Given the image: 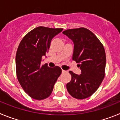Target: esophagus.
<instances>
[{"label":"esophagus","mask_w":120,"mask_h":120,"mask_svg":"<svg viewBox=\"0 0 120 120\" xmlns=\"http://www.w3.org/2000/svg\"><path fill=\"white\" fill-rule=\"evenodd\" d=\"M67 72L66 71H64V70H62V73H66Z\"/></svg>","instance_id":"34e87169"}]
</instances>
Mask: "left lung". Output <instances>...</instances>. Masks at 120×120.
I'll list each match as a JSON object with an SVG mask.
<instances>
[{"instance_id":"1","label":"left lung","mask_w":120,"mask_h":120,"mask_svg":"<svg viewBox=\"0 0 120 120\" xmlns=\"http://www.w3.org/2000/svg\"><path fill=\"white\" fill-rule=\"evenodd\" d=\"M63 33L74 44L72 60L78 63L80 75L69 71L71 81L66 84L73 98L84 99L96 91L105 77L106 54L102 43L88 29L84 27L68 29Z\"/></svg>"}]
</instances>
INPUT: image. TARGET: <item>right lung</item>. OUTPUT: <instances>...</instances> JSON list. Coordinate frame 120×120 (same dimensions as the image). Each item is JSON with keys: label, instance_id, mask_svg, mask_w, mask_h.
<instances>
[{"label": "right lung", "instance_id": "obj_1", "mask_svg": "<svg viewBox=\"0 0 120 120\" xmlns=\"http://www.w3.org/2000/svg\"><path fill=\"white\" fill-rule=\"evenodd\" d=\"M63 29L39 26L29 32L21 40L15 57L18 80L26 93L36 100L49 97L61 73L59 66H41L42 57L48 52L52 39Z\"/></svg>", "mask_w": 120, "mask_h": 120}]
</instances>
